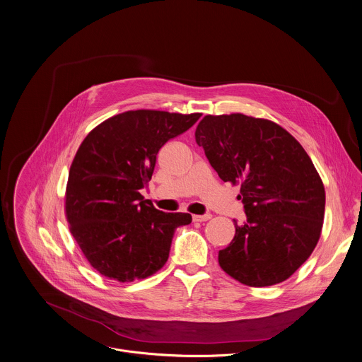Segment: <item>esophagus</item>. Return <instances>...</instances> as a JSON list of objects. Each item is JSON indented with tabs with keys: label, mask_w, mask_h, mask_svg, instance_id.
I'll return each mask as SVG.
<instances>
[{
	"label": "esophagus",
	"mask_w": 362,
	"mask_h": 362,
	"mask_svg": "<svg viewBox=\"0 0 362 362\" xmlns=\"http://www.w3.org/2000/svg\"><path fill=\"white\" fill-rule=\"evenodd\" d=\"M211 214H204V215H193V221L194 222H205L208 219H211Z\"/></svg>",
	"instance_id": "1"
}]
</instances>
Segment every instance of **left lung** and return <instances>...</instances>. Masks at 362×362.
Masks as SVG:
<instances>
[{
	"mask_svg": "<svg viewBox=\"0 0 362 362\" xmlns=\"http://www.w3.org/2000/svg\"><path fill=\"white\" fill-rule=\"evenodd\" d=\"M196 141L223 182L240 183L247 221H235L221 268L252 287L286 281L321 236L325 189L311 158L275 122L243 114L204 117Z\"/></svg>",
	"mask_w": 362,
	"mask_h": 362,
	"instance_id": "1",
	"label": "left lung"
}]
</instances>
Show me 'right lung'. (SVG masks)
<instances>
[{
	"instance_id": "right-lung-1",
	"label": "right lung",
	"mask_w": 362,
	"mask_h": 362,
	"mask_svg": "<svg viewBox=\"0 0 362 362\" xmlns=\"http://www.w3.org/2000/svg\"><path fill=\"white\" fill-rule=\"evenodd\" d=\"M201 114L137 110L93 129L71 165L65 209L71 233L103 276L144 279L168 261L175 230L190 214L162 212L140 190L151 180L162 146Z\"/></svg>"
}]
</instances>
